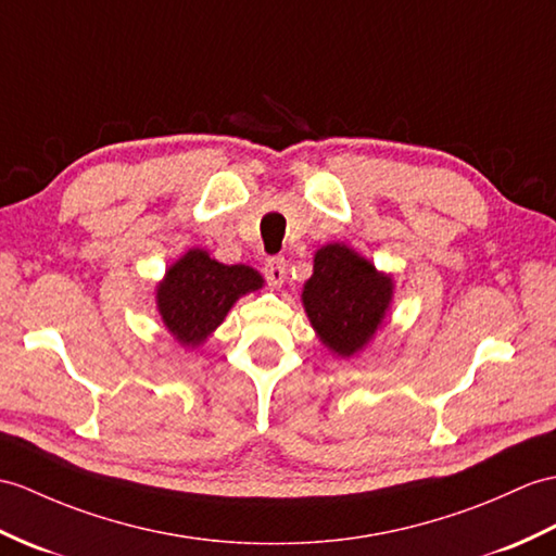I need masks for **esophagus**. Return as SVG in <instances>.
<instances>
[{
	"label": "esophagus",
	"instance_id": "34e87169",
	"mask_svg": "<svg viewBox=\"0 0 556 556\" xmlns=\"http://www.w3.org/2000/svg\"><path fill=\"white\" fill-rule=\"evenodd\" d=\"M263 273H265L267 281L273 283V287H281L283 277H287V261H283V257H279V255L267 257Z\"/></svg>",
	"mask_w": 556,
	"mask_h": 556
}]
</instances>
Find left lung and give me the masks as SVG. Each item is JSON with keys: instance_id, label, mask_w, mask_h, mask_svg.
<instances>
[{"instance_id": "obj_1", "label": "left lung", "mask_w": 556, "mask_h": 556, "mask_svg": "<svg viewBox=\"0 0 556 556\" xmlns=\"http://www.w3.org/2000/svg\"><path fill=\"white\" fill-rule=\"evenodd\" d=\"M393 281L341 243L315 255V273L305 281L303 305L315 331L333 353L351 357L381 327Z\"/></svg>"}]
</instances>
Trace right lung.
Segmentation results:
<instances>
[{"label": "right lung", "instance_id": "add662e5", "mask_svg": "<svg viewBox=\"0 0 556 556\" xmlns=\"http://www.w3.org/2000/svg\"><path fill=\"white\" fill-rule=\"evenodd\" d=\"M261 287L263 277L255 269L223 265L193 249L159 283V313L179 343L197 348L225 319L239 295Z\"/></svg>", "mask_w": 556, "mask_h": 556}]
</instances>
